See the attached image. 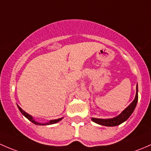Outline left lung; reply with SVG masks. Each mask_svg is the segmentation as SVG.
Instances as JSON below:
<instances>
[{"instance_id":"8db88e82","label":"left lung","mask_w":151,"mask_h":151,"mask_svg":"<svg viewBox=\"0 0 151 151\" xmlns=\"http://www.w3.org/2000/svg\"><path fill=\"white\" fill-rule=\"evenodd\" d=\"M138 101V86H136V95L132 102L127 108H126L118 116H116L112 119H97V118H91V121L99 125L105 126V127H116L119 125L127 120L129 116L132 114L133 111L136 108L137 103Z\"/></svg>"}]
</instances>
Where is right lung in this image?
<instances>
[{"label": "right lung", "mask_w": 151, "mask_h": 151, "mask_svg": "<svg viewBox=\"0 0 151 151\" xmlns=\"http://www.w3.org/2000/svg\"><path fill=\"white\" fill-rule=\"evenodd\" d=\"M17 107L19 108V110H20V112L22 113V114L23 115V116H24V117L27 118V119H28L29 121H30L31 122L33 123L34 124H35V125H39V126H46V125H51V124H56V123L60 122V121L62 120V119H63V118H60V119H54V120H50L49 122L47 123H39L38 122H36V121L35 120V119H33V117H32V116H30V115L28 114L27 113H26L25 111H24L21 108H20L19 106L17 105Z\"/></svg>", "instance_id": "1"}]
</instances>
